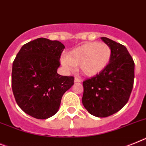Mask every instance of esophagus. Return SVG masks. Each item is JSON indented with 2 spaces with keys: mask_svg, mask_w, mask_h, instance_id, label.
<instances>
[{
  "mask_svg": "<svg viewBox=\"0 0 146 146\" xmlns=\"http://www.w3.org/2000/svg\"><path fill=\"white\" fill-rule=\"evenodd\" d=\"M74 82H76V83H79V82H82V79H81L79 77L76 76L75 79H74Z\"/></svg>",
  "mask_w": 146,
  "mask_h": 146,
  "instance_id": "1",
  "label": "esophagus"
}]
</instances>
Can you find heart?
<instances>
[{"mask_svg": "<svg viewBox=\"0 0 146 146\" xmlns=\"http://www.w3.org/2000/svg\"><path fill=\"white\" fill-rule=\"evenodd\" d=\"M111 58V49L102 42L86 43L67 53L62 63L67 69L79 66L87 76L98 75L108 67Z\"/></svg>", "mask_w": 146, "mask_h": 146, "instance_id": "obj_1", "label": "heart"}]
</instances>
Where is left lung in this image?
Returning <instances> with one entry per match:
<instances>
[{
  "label": "left lung",
  "mask_w": 146,
  "mask_h": 146,
  "mask_svg": "<svg viewBox=\"0 0 146 146\" xmlns=\"http://www.w3.org/2000/svg\"><path fill=\"white\" fill-rule=\"evenodd\" d=\"M101 39L111 49V58L102 72L83 82L82 104L90 114L107 117L118 112L129 100L134 80V62L124 45Z\"/></svg>",
  "instance_id": "obj_1"
}]
</instances>
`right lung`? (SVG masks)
Here are the masks:
<instances>
[{
  "label": "right lung",
  "mask_w": 146,
  "mask_h": 146,
  "mask_svg": "<svg viewBox=\"0 0 146 146\" xmlns=\"http://www.w3.org/2000/svg\"><path fill=\"white\" fill-rule=\"evenodd\" d=\"M64 45L39 38L22 46L13 64L12 89L18 105L28 115L45 119L58 111L74 77L57 73Z\"/></svg>",
  "instance_id": "1"
}]
</instances>
